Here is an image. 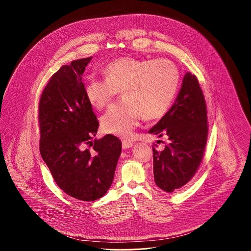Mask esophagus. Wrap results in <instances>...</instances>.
<instances>
[{
	"label": "esophagus",
	"mask_w": 251,
	"mask_h": 251,
	"mask_svg": "<svg viewBox=\"0 0 251 251\" xmlns=\"http://www.w3.org/2000/svg\"><path fill=\"white\" fill-rule=\"evenodd\" d=\"M122 145H123L124 149H128V148H131L133 146V143L131 141H129V140H123Z\"/></svg>",
	"instance_id": "esophagus-1"
}]
</instances>
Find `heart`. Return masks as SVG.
<instances>
[{
    "instance_id": "obj_1",
    "label": "heart",
    "mask_w": 251,
    "mask_h": 251,
    "mask_svg": "<svg viewBox=\"0 0 251 251\" xmlns=\"http://www.w3.org/2000/svg\"><path fill=\"white\" fill-rule=\"evenodd\" d=\"M105 79L90 78L85 96L93 107L108 106L122 91V104L113 105L101 117L104 132L128 137L144 117L154 120L169 109L179 87V73L168 59L121 58L102 69Z\"/></svg>"
}]
</instances>
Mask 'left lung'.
<instances>
[{
  "label": "left lung",
  "instance_id": "left-lung-1",
  "mask_svg": "<svg viewBox=\"0 0 251 251\" xmlns=\"http://www.w3.org/2000/svg\"><path fill=\"white\" fill-rule=\"evenodd\" d=\"M207 119L199 81L186 72L174 104L149 131L168 139L162 151L152 147L154 181L164 191L180 188L197 172L207 144Z\"/></svg>",
  "mask_w": 251,
  "mask_h": 251
}]
</instances>
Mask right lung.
Returning <instances> with one entry per match:
<instances>
[{"instance_id":"obj_1","label":"right lung","mask_w":251,"mask_h":251,"mask_svg":"<svg viewBox=\"0 0 251 251\" xmlns=\"http://www.w3.org/2000/svg\"><path fill=\"white\" fill-rule=\"evenodd\" d=\"M91 60L72 61L54 73L38 105L42 159L64 192L88 202L107 192L122 151L121 140L112 134L94 139L100 124L82 82Z\"/></svg>"}]
</instances>
